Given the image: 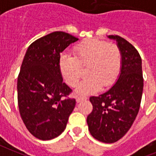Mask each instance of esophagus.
<instances>
[{"instance_id":"obj_1","label":"esophagus","mask_w":156,"mask_h":156,"mask_svg":"<svg viewBox=\"0 0 156 156\" xmlns=\"http://www.w3.org/2000/svg\"><path fill=\"white\" fill-rule=\"evenodd\" d=\"M85 100H87V97H76V101H77V103L82 102V101H85Z\"/></svg>"}]
</instances>
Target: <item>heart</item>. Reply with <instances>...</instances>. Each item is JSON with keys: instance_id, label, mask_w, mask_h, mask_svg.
I'll use <instances>...</instances> for the list:
<instances>
[{"instance_id": "1", "label": "heart", "mask_w": 156, "mask_h": 156, "mask_svg": "<svg viewBox=\"0 0 156 156\" xmlns=\"http://www.w3.org/2000/svg\"><path fill=\"white\" fill-rule=\"evenodd\" d=\"M59 67L63 79L69 86H75L86 68L88 78L76 88L81 95L94 93L101 88L110 87L119 78L122 55L119 47L98 39H88L74 49V56L63 54Z\"/></svg>"}]
</instances>
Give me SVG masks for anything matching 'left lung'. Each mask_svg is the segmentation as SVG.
Listing matches in <instances>:
<instances>
[{
    "label": "left lung",
    "mask_w": 156,
    "mask_h": 156,
    "mask_svg": "<svg viewBox=\"0 0 156 156\" xmlns=\"http://www.w3.org/2000/svg\"><path fill=\"white\" fill-rule=\"evenodd\" d=\"M116 41L122 55V67L115 84L97 97H91L93 112L87 117L92 136L104 143L120 140L132 126L137 115L144 88L142 60L137 50L118 35Z\"/></svg>",
    "instance_id": "obj_1"
}]
</instances>
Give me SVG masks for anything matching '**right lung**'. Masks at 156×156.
<instances>
[{"label":"right lung","mask_w":156,"mask_h":156,"mask_svg":"<svg viewBox=\"0 0 156 156\" xmlns=\"http://www.w3.org/2000/svg\"><path fill=\"white\" fill-rule=\"evenodd\" d=\"M78 39L55 31L28 47L17 81L18 105L29 132L42 140H52L64 131L75 100L64 98L71 89L63 82L59 67L60 53Z\"/></svg>","instance_id":"obj_1"}]
</instances>
